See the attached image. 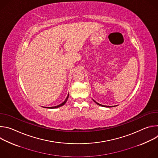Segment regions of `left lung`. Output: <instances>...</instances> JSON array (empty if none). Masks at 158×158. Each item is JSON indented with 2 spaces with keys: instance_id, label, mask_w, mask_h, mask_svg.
<instances>
[{
  "instance_id": "left-lung-1",
  "label": "left lung",
  "mask_w": 158,
  "mask_h": 158,
  "mask_svg": "<svg viewBox=\"0 0 158 158\" xmlns=\"http://www.w3.org/2000/svg\"><path fill=\"white\" fill-rule=\"evenodd\" d=\"M98 105H99V106H102V107H115V106H104V105H102V104H99L98 102H96L94 99H93Z\"/></svg>"
}]
</instances>
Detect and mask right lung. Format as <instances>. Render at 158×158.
Here are the masks:
<instances>
[{
    "mask_svg": "<svg viewBox=\"0 0 158 158\" xmlns=\"http://www.w3.org/2000/svg\"><path fill=\"white\" fill-rule=\"evenodd\" d=\"M68 98H69V94L67 95V96L66 99H65V101H64L62 103H61L60 104H59V105H57V106H54V107H45V108H48V109H56V108H58V107H60L62 106L63 105H64V104H65V102H67V99H68Z\"/></svg>",
    "mask_w": 158,
    "mask_h": 158,
    "instance_id": "1",
    "label": "right lung"
}]
</instances>
